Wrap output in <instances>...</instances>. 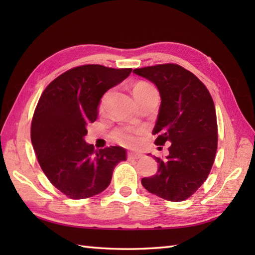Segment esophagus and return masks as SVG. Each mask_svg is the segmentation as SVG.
I'll return each mask as SVG.
<instances>
[{
  "label": "esophagus",
  "instance_id": "esophagus-1",
  "mask_svg": "<svg viewBox=\"0 0 255 255\" xmlns=\"http://www.w3.org/2000/svg\"><path fill=\"white\" fill-rule=\"evenodd\" d=\"M140 158H142V154L134 153V152H129L128 153V160H138Z\"/></svg>",
  "mask_w": 255,
  "mask_h": 255
}]
</instances>
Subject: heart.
Listing matches in <instances>:
<instances>
[{"label": "heart", "instance_id": "1", "mask_svg": "<svg viewBox=\"0 0 255 255\" xmlns=\"http://www.w3.org/2000/svg\"><path fill=\"white\" fill-rule=\"evenodd\" d=\"M155 89L152 85L147 83V82H138L137 84H134L132 92H133V96L137 97L141 94L148 93L150 91H154ZM108 96H110V92L106 93L103 97L102 100V105H104ZM139 131L136 130H131V129H119L115 133H114V138L117 142L122 143L124 145H127V147H134L137 145L139 142Z\"/></svg>", "mask_w": 255, "mask_h": 255}]
</instances>
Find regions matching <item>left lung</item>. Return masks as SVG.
Returning <instances> with one entry per match:
<instances>
[{"instance_id":"1","label":"left lung","mask_w":255,"mask_h":255,"mask_svg":"<svg viewBox=\"0 0 255 255\" xmlns=\"http://www.w3.org/2000/svg\"><path fill=\"white\" fill-rule=\"evenodd\" d=\"M152 82L161 105L153 128L155 144L171 143L165 159L154 156L158 172L142 186L170 202H182L197 191L214 164L218 142L214 101L197 77L174 63L134 69Z\"/></svg>"}]
</instances>
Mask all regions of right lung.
<instances>
[{
    "instance_id": "obj_1",
    "label": "right lung",
    "mask_w": 255,
    "mask_h": 255,
    "mask_svg": "<svg viewBox=\"0 0 255 255\" xmlns=\"http://www.w3.org/2000/svg\"><path fill=\"white\" fill-rule=\"evenodd\" d=\"M132 69L86 64L59 75L41 94L31 122L32 148L48 180L72 199L105 191L113 171L127 153L123 147L94 150L85 142L102 96L128 78Z\"/></svg>"
}]
</instances>
